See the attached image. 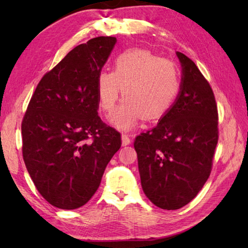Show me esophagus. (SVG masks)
<instances>
[{"mask_svg":"<svg viewBox=\"0 0 248 248\" xmlns=\"http://www.w3.org/2000/svg\"><path fill=\"white\" fill-rule=\"evenodd\" d=\"M121 140H123V146H128L131 144V139L128 134L124 133L121 135Z\"/></svg>","mask_w":248,"mask_h":248,"instance_id":"esophagus-1","label":"esophagus"}]
</instances>
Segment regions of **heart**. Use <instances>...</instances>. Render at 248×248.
I'll return each instance as SVG.
<instances>
[{
  "mask_svg": "<svg viewBox=\"0 0 248 248\" xmlns=\"http://www.w3.org/2000/svg\"><path fill=\"white\" fill-rule=\"evenodd\" d=\"M180 83L176 62L161 59L147 50L130 49L115 57L112 71L99 72L98 103L105 113H110L121 89L124 100L112 123L119 129L128 130L140 117L145 120L162 117L175 101Z\"/></svg>",
  "mask_w": 248,
  "mask_h": 248,
  "instance_id": "1",
  "label": "heart"
}]
</instances>
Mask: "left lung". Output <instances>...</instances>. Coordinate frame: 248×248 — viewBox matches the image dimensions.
I'll list each match as a JSON object with an SVG mask.
<instances>
[{"label": "left lung", "mask_w": 248, "mask_h": 248, "mask_svg": "<svg viewBox=\"0 0 248 248\" xmlns=\"http://www.w3.org/2000/svg\"><path fill=\"white\" fill-rule=\"evenodd\" d=\"M180 92L154 129L134 140L143 191L164 210L187 204L212 170L218 140V113L209 82L195 62L180 52Z\"/></svg>", "instance_id": "obj_1"}]
</instances>
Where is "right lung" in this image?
<instances>
[{"label": "right lung", "mask_w": 248, "mask_h": 248, "mask_svg": "<svg viewBox=\"0 0 248 248\" xmlns=\"http://www.w3.org/2000/svg\"><path fill=\"white\" fill-rule=\"evenodd\" d=\"M116 44L100 36L76 46L37 85L21 124L22 155L50 204L82 207L98 189L121 135L98 116L97 77Z\"/></svg>", "instance_id": "1"}]
</instances>
